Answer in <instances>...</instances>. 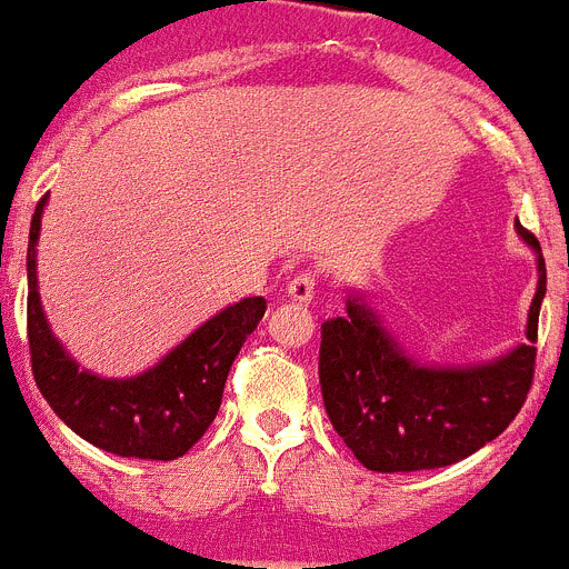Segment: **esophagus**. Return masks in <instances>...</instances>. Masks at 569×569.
<instances>
[{"label": "esophagus", "mask_w": 569, "mask_h": 569, "mask_svg": "<svg viewBox=\"0 0 569 569\" xmlns=\"http://www.w3.org/2000/svg\"><path fill=\"white\" fill-rule=\"evenodd\" d=\"M316 279H319V276H316V270H312V268L296 270L293 279L288 281V296H290V299L301 301V305H310L312 293H316Z\"/></svg>", "instance_id": "obj_1"}]
</instances>
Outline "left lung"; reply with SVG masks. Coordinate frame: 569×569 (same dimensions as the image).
Returning <instances> with one entry per match:
<instances>
[{"instance_id": "left-lung-1", "label": "left lung", "mask_w": 569, "mask_h": 569, "mask_svg": "<svg viewBox=\"0 0 569 569\" xmlns=\"http://www.w3.org/2000/svg\"><path fill=\"white\" fill-rule=\"evenodd\" d=\"M516 231L539 253V288L528 341L499 361L466 369L417 363L358 299L347 301V316L321 325V398L332 429L363 468L398 473L455 466L497 440L522 411L533 387L547 268L539 239L519 222Z\"/></svg>"}]
</instances>
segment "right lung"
<instances>
[{"mask_svg": "<svg viewBox=\"0 0 569 569\" xmlns=\"http://www.w3.org/2000/svg\"><path fill=\"white\" fill-rule=\"evenodd\" d=\"M44 202L47 194L36 206L28 242V343L36 387L78 437L109 455L177 460L213 423L233 358L268 305L253 296L226 307L138 378L107 380L83 372L47 327L36 290V239Z\"/></svg>", "mask_w": 569, "mask_h": 569, "instance_id": "add662e5", "label": "right lung"}]
</instances>
